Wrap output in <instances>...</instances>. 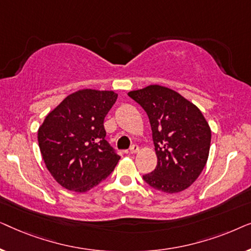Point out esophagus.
<instances>
[{
	"mask_svg": "<svg viewBox=\"0 0 251 251\" xmlns=\"http://www.w3.org/2000/svg\"><path fill=\"white\" fill-rule=\"evenodd\" d=\"M130 153L133 154V153H137L139 151V147L138 145H136V144H133V145H131V147H130Z\"/></svg>",
	"mask_w": 251,
	"mask_h": 251,
	"instance_id": "34e87169",
	"label": "esophagus"
}]
</instances>
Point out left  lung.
<instances>
[{"label":"left lung","instance_id":"obj_1","mask_svg":"<svg viewBox=\"0 0 251 251\" xmlns=\"http://www.w3.org/2000/svg\"><path fill=\"white\" fill-rule=\"evenodd\" d=\"M150 119L156 168L143 179L151 187L177 193L193 184L207 163L211 142L209 125L197 106L161 85L130 91Z\"/></svg>","mask_w":251,"mask_h":251}]
</instances>
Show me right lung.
<instances>
[{"instance_id": "obj_1", "label": "right lung", "mask_w": 251, "mask_h": 251, "mask_svg": "<svg viewBox=\"0 0 251 251\" xmlns=\"http://www.w3.org/2000/svg\"><path fill=\"white\" fill-rule=\"evenodd\" d=\"M118 95L83 89L64 99L40 126L37 139L44 163L61 186L87 192L106 179L118 152L105 139L104 119Z\"/></svg>"}]
</instances>
